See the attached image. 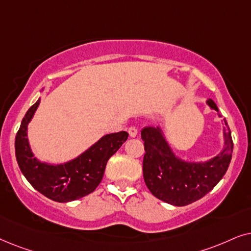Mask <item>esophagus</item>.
<instances>
[{
  "mask_svg": "<svg viewBox=\"0 0 251 251\" xmlns=\"http://www.w3.org/2000/svg\"><path fill=\"white\" fill-rule=\"evenodd\" d=\"M128 134L131 138H135L138 135V129L134 126H131V127H128Z\"/></svg>",
  "mask_w": 251,
  "mask_h": 251,
  "instance_id": "esophagus-1",
  "label": "esophagus"
}]
</instances>
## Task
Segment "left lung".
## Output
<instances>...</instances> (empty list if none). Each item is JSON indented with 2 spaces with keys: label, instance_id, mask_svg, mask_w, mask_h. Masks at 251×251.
<instances>
[{
  "label": "left lung",
  "instance_id": "left-lung-1",
  "mask_svg": "<svg viewBox=\"0 0 251 251\" xmlns=\"http://www.w3.org/2000/svg\"><path fill=\"white\" fill-rule=\"evenodd\" d=\"M206 103L218 111L216 103ZM225 148L204 163H189L176 157L159 127L147 126L141 131L145 141L143 179L153 196L172 205L183 206L198 201L212 190L225 175L233 152L230 129L225 120Z\"/></svg>",
  "mask_w": 251,
  "mask_h": 251
}]
</instances>
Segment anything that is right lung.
Returning a JSON list of instances; mask_svg holds the SVG:
<instances>
[{
	"label": "right lung",
	"mask_w": 251,
	"mask_h": 251,
	"mask_svg": "<svg viewBox=\"0 0 251 251\" xmlns=\"http://www.w3.org/2000/svg\"><path fill=\"white\" fill-rule=\"evenodd\" d=\"M39 103L40 100L28 109L17 132L15 150L19 169L38 192L52 201L64 203L81 199L100 185L109 158L127 140L128 133L122 131L106 134L65 164H46L33 157L27 140V125Z\"/></svg>",
	"instance_id": "1"
}]
</instances>
